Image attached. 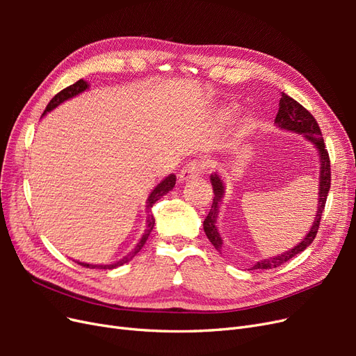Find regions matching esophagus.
I'll return each instance as SVG.
<instances>
[{"mask_svg":"<svg viewBox=\"0 0 356 356\" xmlns=\"http://www.w3.org/2000/svg\"><path fill=\"white\" fill-rule=\"evenodd\" d=\"M204 166H207L204 165V161H200V160L190 161V163L179 172V181L187 182L197 178L200 175V172L204 169Z\"/></svg>","mask_w":356,"mask_h":356,"instance_id":"1","label":"esophagus"}]
</instances>
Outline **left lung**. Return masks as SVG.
<instances>
[{
	"label": "left lung",
	"mask_w": 356,
	"mask_h": 356,
	"mask_svg": "<svg viewBox=\"0 0 356 356\" xmlns=\"http://www.w3.org/2000/svg\"><path fill=\"white\" fill-rule=\"evenodd\" d=\"M275 123L281 127L285 129V131H291L303 135L305 138H307L309 141L314 144L319 153V159H321V172H319V197H318V211L315 215V221L312 224V227L309 230V233L306 234V238L301 241L297 246L291 248L286 252L279 254L276 257H270V258H264V260H260L258 263L254 264L252 270H257V268H275L279 267L281 264L286 263L291 258L296 257L297 254H300L301 251H305L306 248L314 242V239L316 238V233L319 229L321 224V218H322V212L325 209V202H327V196L330 191V186H331V166H330V156L324 144V138H322L321 129L315 120V117L312 115L303 105H300L296 99L291 98V96L285 95L284 92L281 93V101H279V111L276 114ZM211 182H212V188H213V202L209 213L207 215V218L203 221V230L207 233L208 239L211 241V243L215 246V250L218 252H221L222 250V239L218 233L217 229V217L220 212V202L224 196V184L221 178L213 174L211 175Z\"/></svg>",
	"instance_id": "left-lung-1"
}]
</instances>
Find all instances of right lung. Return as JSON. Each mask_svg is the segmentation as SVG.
Returning a JSON list of instances; mask_svg holds the SVG:
<instances>
[{"label": "right lung", "mask_w": 356, "mask_h": 356, "mask_svg": "<svg viewBox=\"0 0 356 356\" xmlns=\"http://www.w3.org/2000/svg\"><path fill=\"white\" fill-rule=\"evenodd\" d=\"M89 88V84L86 83L84 80H79L77 83H74V84H71V86H68V88H65L63 90H60L58 95H55L51 98V101L47 104V106H46V110H44V114L46 113H49V111H51V110H55L58 105H60L63 101H67V99H71L72 96H75V95H79V93H81V92H84L86 89ZM42 114V115H44ZM175 181H177V178H175V175L174 174H170L169 177H166L163 181L160 182V184H157V187L152 191V195L148 196V199H147V208L148 209H152L153 208V204L161 197V196H165L166 193H169L172 188L175 187ZM153 227H154V217L153 215H148V220H147V229H145V232H144V234H143V238H141V241L138 242V245L135 246V250L131 252V254H127L126 257H123L120 261H117V263H113V264H88V263H80V261H77L80 266H84V267H88V268H104V270H106V268H115V267H118V266H123L124 263H127V261H131L132 258L141 251V248L145 245V242H147V239H148V236H149V233H152V230H153Z\"/></svg>", "instance_id": "add662e5"}]
</instances>
